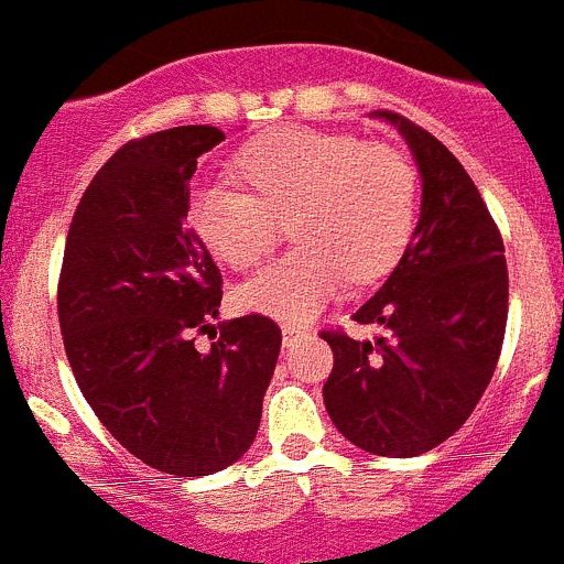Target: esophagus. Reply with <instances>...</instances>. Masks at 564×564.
<instances>
[{
    "label": "esophagus",
    "instance_id": "1",
    "mask_svg": "<svg viewBox=\"0 0 564 564\" xmlns=\"http://www.w3.org/2000/svg\"><path fill=\"white\" fill-rule=\"evenodd\" d=\"M307 329L304 327H299V324H285V327H282V340H285V346H296V344H302L304 338H307Z\"/></svg>",
    "mask_w": 564,
    "mask_h": 564
}]
</instances>
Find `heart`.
Segmentation results:
<instances>
[{
    "mask_svg": "<svg viewBox=\"0 0 564 564\" xmlns=\"http://www.w3.org/2000/svg\"><path fill=\"white\" fill-rule=\"evenodd\" d=\"M231 187H200L187 224L215 260L260 265L288 219L293 251L237 288L246 313L304 324L344 293L349 279L389 273L416 226V175L400 153L352 133L285 126L235 151Z\"/></svg>",
    "mask_w": 564,
    "mask_h": 564,
    "instance_id": "1",
    "label": "heart"
}]
</instances>
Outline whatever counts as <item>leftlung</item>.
<instances>
[{"label": "left lung", "mask_w": 564, "mask_h": 564, "mask_svg": "<svg viewBox=\"0 0 564 564\" xmlns=\"http://www.w3.org/2000/svg\"><path fill=\"white\" fill-rule=\"evenodd\" d=\"M420 167V220L386 285L355 313L386 335L322 333L333 349L324 405L360 451L411 458L451 438L500 358L509 313L503 237L481 193L433 133L391 111Z\"/></svg>", "instance_id": "8db88e82"}]
</instances>
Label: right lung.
I'll return each mask as SVG.
<instances>
[{
	"mask_svg": "<svg viewBox=\"0 0 564 564\" xmlns=\"http://www.w3.org/2000/svg\"><path fill=\"white\" fill-rule=\"evenodd\" d=\"M212 126L133 139L83 193L58 279L64 349L83 397L131 456L178 478L235 464L260 427L282 333L265 316L218 324L224 279L187 226L189 178L224 142ZM218 334V333H216Z\"/></svg>",
	"mask_w": 564,
	"mask_h": 564,
	"instance_id": "right-lung-1",
	"label": "right lung"
}]
</instances>
